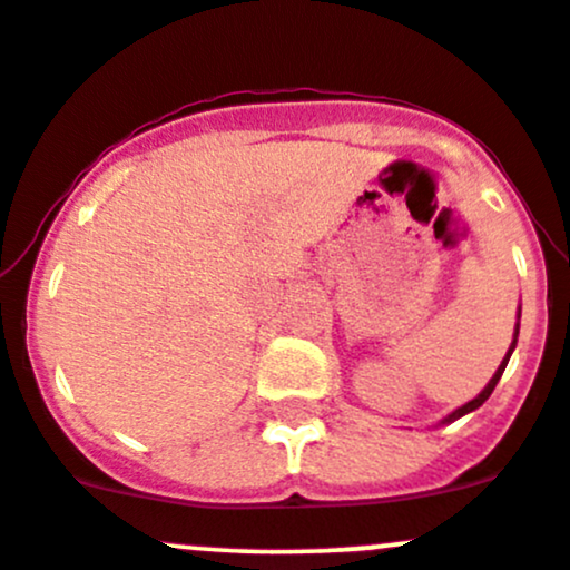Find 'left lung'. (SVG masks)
I'll use <instances>...</instances> for the list:
<instances>
[{
	"instance_id": "1",
	"label": "left lung",
	"mask_w": 570,
	"mask_h": 570,
	"mask_svg": "<svg viewBox=\"0 0 570 570\" xmlns=\"http://www.w3.org/2000/svg\"><path fill=\"white\" fill-rule=\"evenodd\" d=\"M519 316H522V308H519ZM517 338H519V322H517V333H513V341H511V346H508V352H505V357H502V363L497 365V371H494V376H491V380L487 382V387H483L481 393L475 395V399L472 401H466L464 406H459V410H453L451 415L448 417H442L440 421V426H445V423H453V421H459V417H464V415H470V412H475L478 406L483 404V401L489 399L491 395V391H494L497 387V382H500V376H502V371H505V365H508V361H511V355H513V350H517Z\"/></svg>"
}]
</instances>
